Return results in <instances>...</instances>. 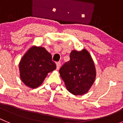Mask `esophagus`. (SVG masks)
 <instances>
[{
    "mask_svg": "<svg viewBox=\"0 0 123 123\" xmlns=\"http://www.w3.org/2000/svg\"><path fill=\"white\" fill-rule=\"evenodd\" d=\"M56 69H57V70H58L61 67V63L60 62H57L56 63Z\"/></svg>",
    "mask_w": 123,
    "mask_h": 123,
    "instance_id": "obj_1",
    "label": "esophagus"
}]
</instances>
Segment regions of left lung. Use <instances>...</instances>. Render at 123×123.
Returning <instances> with one entry per match:
<instances>
[{
  "mask_svg": "<svg viewBox=\"0 0 123 123\" xmlns=\"http://www.w3.org/2000/svg\"><path fill=\"white\" fill-rule=\"evenodd\" d=\"M70 60L59 70L67 90L75 95L86 94L95 81L96 71L94 61L86 49L73 50Z\"/></svg>",
  "mask_w": 123,
  "mask_h": 123,
  "instance_id": "obj_1",
  "label": "left lung"
}]
</instances>
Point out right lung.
Here are the masks:
<instances>
[{
  "instance_id": "add662e5",
  "label": "right lung",
  "mask_w": 123,
  "mask_h": 123,
  "mask_svg": "<svg viewBox=\"0 0 123 123\" xmlns=\"http://www.w3.org/2000/svg\"><path fill=\"white\" fill-rule=\"evenodd\" d=\"M52 55L42 47L32 46L19 63L20 78L25 85L35 89L42 84L47 74L56 69Z\"/></svg>"
}]
</instances>
